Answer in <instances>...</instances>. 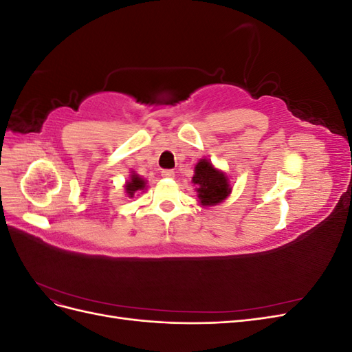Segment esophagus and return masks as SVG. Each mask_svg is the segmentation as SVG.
I'll list each match as a JSON object with an SVG mask.
<instances>
[{"instance_id":"obj_1","label":"esophagus","mask_w":352,"mask_h":352,"mask_svg":"<svg viewBox=\"0 0 352 352\" xmlns=\"http://www.w3.org/2000/svg\"><path fill=\"white\" fill-rule=\"evenodd\" d=\"M162 176L166 177V179H173L175 177V172H173V170H170V168H164L163 172H162Z\"/></svg>"}]
</instances>
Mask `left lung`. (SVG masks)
Masks as SVG:
<instances>
[{
	"instance_id": "8db88e82",
	"label": "left lung",
	"mask_w": 352,
	"mask_h": 352,
	"mask_svg": "<svg viewBox=\"0 0 352 352\" xmlns=\"http://www.w3.org/2000/svg\"><path fill=\"white\" fill-rule=\"evenodd\" d=\"M192 182L197 185L198 198L202 206H216L230 194L228 177L202 158L195 167Z\"/></svg>"
}]
</instances>
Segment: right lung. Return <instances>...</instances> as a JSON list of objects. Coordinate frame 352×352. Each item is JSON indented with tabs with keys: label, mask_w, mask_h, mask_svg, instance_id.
<instances>
[{
	"label": "right lung",
	"mask_w": 352,
	"mask_h": 352,
	"mask_svg": "<svg viewBox=\"0 0 352 352\" xmlns=\"http://www.w3.org/2000/svg\"><path fill=\"white\" fill-rule=\"evenodd\" d=\"M144 188H145V180L141 179L140 176H136V175H132V176H131V180H129V182H127L126 186H124L126 194L129 195V198H133L135 192H138V190H141V189H144Z\"/></svg>",
	"instance_id": "add662e5"
}]
</instances>
